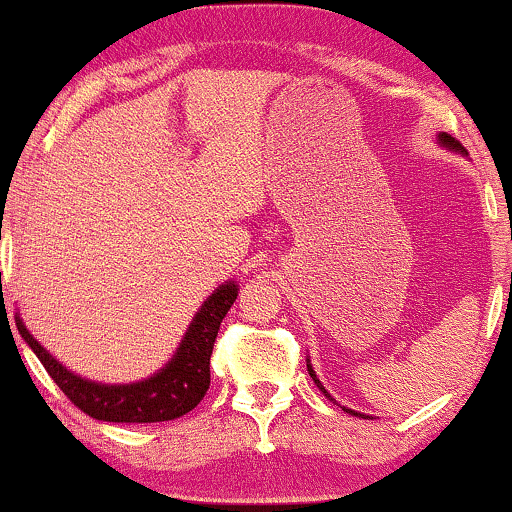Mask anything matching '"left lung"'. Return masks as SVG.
<instances>
[{"instance_id":"8db88e82","label":"left lung","mask_w":512,"mask_h":512,"mask_svg":"<svg viewBox=\"0 0 512 512\" xmlns=\"http://www.w3.org/2000/svg\"><path fill=\"white\" fill-rule=\"evenodd\" d=\"M441 143H445V146H448V148H452V150H459V153H464L462 143H459V141H455V139H452V136H450V134H441ZM308 373H311V378L315 380V383H318V387H320V390L327 394V390H325V387H322V383H320V380H318V378H315V371L311 369V364H308ZM327 397H329V394H327ZM345 410H348V408H345ZM350 413H352V415H357V413H355V410H350Z\"/></svg>"}]
</instances>
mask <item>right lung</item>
Listing matches in <instances>:
<instances>
[{"label":"right lung","instance_id":"obj_1","mask_svg":"<svg viewBox=\"0 0 512 512\" xmlns=\"http://www.w3.org/2000/svg\"><path fill=\"white\" fill-rule=\"evenodd\" d=\"M236 294L239 292L234 283L215 290L192 320L174 359L157 376L134 385H99L74 376L41 348L37 338L25 329L23 320L16 318V325L48 376L78 410L104 422H167L190 413L208 392L213 343Z\"/></svg>","mask_w":512,"mask_h":512}]
</instances>
